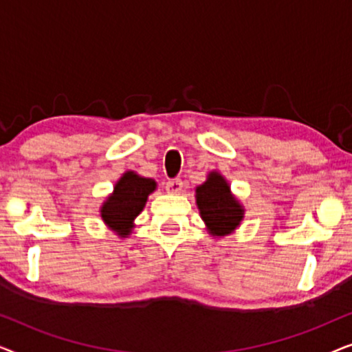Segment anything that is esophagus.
Returning <instances> with one entry per match:
<instances>
[{"label":"esophagus","instance_id":"1","mask_svg":"<svg viewBox=\"0 0 352 352\" xmlns=\"http://www.w3.org/2000/svg\"><path fill=\"white\" fill-rule=\"evenodd\" d=\"M182 187H184V184H182L181 179H171V181L166 182V192H168V194H173V195L181 194Z\"/></svg>","mask_w":352,"mask_h":352}]
</instances>
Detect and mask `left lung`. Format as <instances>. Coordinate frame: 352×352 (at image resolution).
I'll return each instance as SVG.
<instances>
[{
  "mask_svg": "<svg viewBox=\"0 0 352 352\" xmlns=\"http://www.w3.org/2000/svg\"><path fill=\"white\" fill-rule=\"evenodd\" d=\"M200 216L213 237L232 234L243 219V206L230 192V186L218 171H211L204 184L195 189Z\"/></svg>",
  "mask_w": 352,
  "mask_h": 352,
  "instance_id": "left-lung-1",
  "label": "left lung"
}]
</instances>
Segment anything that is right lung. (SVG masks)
Listing matches in <instances>:
<instances>
[{"label": "right lung", "instance_id": "add662e5", "mask_svg": "<svg viewBox=\"0 0 352 352\" xmlns=\"http://www.w3.org/2000/svg\"><path fill=\"white\" fill-rule=\"evenodd\" d=\"M155 189L157 182L151 177L126 171L100 206V218L120 237H128L134 228V219L146 206L147 197Z\"/></svg>", "mask_w": 352, "mask_h": 352}]
</instances>
